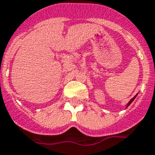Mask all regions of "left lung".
I'll return each mask as SVG.
<instances>
[{"label": "left lung", "mask_w": 155, "mask_h": 155, "mask_svg": "<svg viewBox=\"0 0 155 155\" xmlns=\"http://www.w3.org/2000/svg\"><path fill=\"white\" fill-rule=\"evenodd\" d=\"M137 95H138V94H137ZM137 95H134V97H133V98H132V99H130V101H129V103H128V104H127V106H126V108L127 107H128V106H129V105H130V104H131L132 102L134 101V99H135V98H136Z\"/></svg>", "instance_id": "left-lung-1"}]
</instances>
